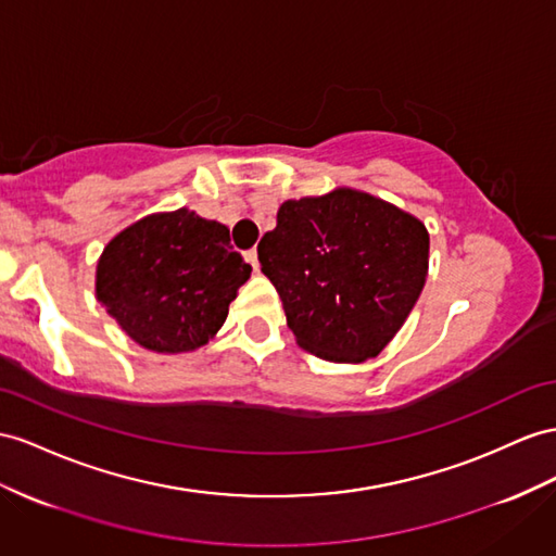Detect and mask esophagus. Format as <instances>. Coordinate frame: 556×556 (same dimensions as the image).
Wrapping results in <instances>:
<instances>
[{
	"instance_id": "1",
	"label": "esophagus",
	"mask_w": 556,
	"mask_h": 556,
	"mask_svg": "<svg viewBox=\"0 0 556 556\" xmlns=\"http://www.w3.org/2000/svg\"><path fill=\"white\" fill-rule=\"evenodd\" d=\"M244 258L253 265V269H258V267H261V263H258V251H255V249L247 251V253H244Z\"/></svg>"
}]
</instances>
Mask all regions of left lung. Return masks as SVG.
I'll return each instance as SVG.
<instances>
[{"instance_id":"obj_1","label":"left lung","mask_w":556,"mask_h":556,"mask_svg":"<svg viewBox=\"0 0 556 556\" xmlns=\"http://www.w3.org/2000/svg\"><path fill=\"white\" fill-rule=\"evenodd\" d=\"M427 255L430 235L416 216L350 188L283 202L258 244L298 345L345 364L376 357L402 329Z\"/></svg>"}]
</instances>
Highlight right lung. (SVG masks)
<instances>
[{"label":"right lung","mask_w":556,"mask_h":556,"mask_svg":"<svg viewBox=\"0 0 556 556\" xmlns=\"http://www.w3.org/2000/svg\"><path fill=\"white\" fill-rule=\"evenodd\" d=\"M251 265L230 230L190 208L152 213L122 230L96 267V298L152 352H192L218 333Z\"/></svg>","instance_id":"1"}]
</instances>
